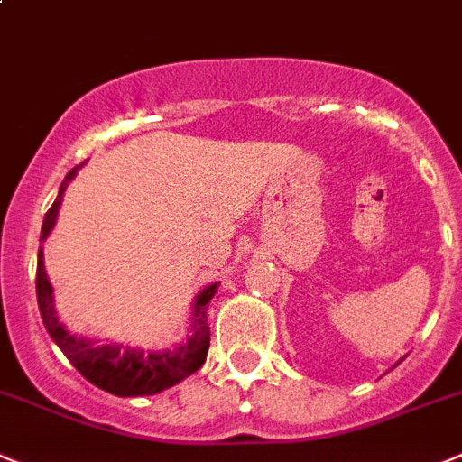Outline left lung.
<instances>
[{
    "label": "left lung",
    "instance_id": "8db88e82",
    "mask_svg": "<svg viewBox=\"0 0 462 462\" xmlns=\"http://www.w3.org/2000/svg\"><path fill=\"white\" fill-rule=\"evenodd\" d=\"M401 360H403V357H401ZM401 360H399V362H401ZM399 362H396V365H399ZM396 365H394V367H396Z\"/></svg>",
    "mask_w": 462,
    "mask_h": 462
}]
</instances>
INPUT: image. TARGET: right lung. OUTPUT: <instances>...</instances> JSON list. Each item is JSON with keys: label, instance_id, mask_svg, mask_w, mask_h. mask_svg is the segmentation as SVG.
<instances>
[{"label": "right lung", "instance_id": "1", "mask_svg": "<svg viewBox=\"0 0 462 462\" xmlns=\"http://www.w3.org/2000/svg\"><path fill=\"white\" fill-rule=\"evenodd\" d=\"M81 166L84 163L72 168L61 182V187H59V196H56L54 205L50 207V211L45 214V221H42L41 241H45L50 232L54 230L63 193H66L68 184L75 180L77 171ZM218 284L221 282H211L207 284L205 290L198 291L191 305V314H189V335L175 348L145 353L141 348L123 346V344H102L100 346L95 339L77 337L75 333L66 328V323L59 321L54 308V290H51V282L45 273V262H42V248L38 251L36 296L47 333L86 381L116 396L157 394V392L182 383L184 378H189L205 365L207 351H209L207 303L211 300V296L217 294Z\"/></svg>", "mask_w": 462, "mask_h": 462}]
</instances>
